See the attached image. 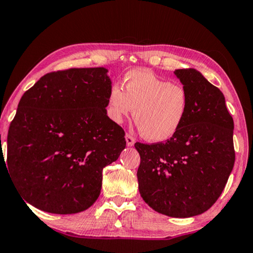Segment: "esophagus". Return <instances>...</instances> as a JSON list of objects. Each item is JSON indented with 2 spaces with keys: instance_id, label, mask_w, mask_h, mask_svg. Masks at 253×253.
<instances>
[{
  "instance_id": "34e87169",
  "label": "esophagus",
  "mask_w": 253,
  "mask_h": 253,
  "mask_svg": "<svg viewBox=\"0 0 253 253\" xmlns=\"http://www.w3.org/2000/svg\"><path fill=\"white\" fill-rule=\"evenodd\" d=\"M125 138H126V143H127L128 146H133L135 144V138L130 134H126Z\"/></svg>"
}]
</instances>
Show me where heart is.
<instances>
[{"label":"heart","mask_w":253,"mask_h":253,"mask_svg":"<svg viewBox=\"0 0 253 253\" xmlns=\"http://www.w3.org/2000/svg\"><path fill=\"white\" fill-rule=\"evenodd\" d=\"M134 107L135 123L143 137L161 143L173 137L182 127L189 95L181 83L134 70L124 78V91L118 85L111 86L107 115L112 122L120 124L133 114Z\"/></svg>","instance_id":"1"}]
</instances>
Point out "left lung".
Here are the masks:
<instances>
[{
	"label": "left lung",
	"instance_id": "left-lung-1",
	"mask_svg": "<svg viewBox=\"0 0 253 253\" xmlns=\"http://www.w3.org/2000/svg\"><path fill=\"white\" fill-rule=\"evenodd\" d=\"M189 95L182 127L166 143H135L142 198L155 211L186 218L203 214L225 188L235 161L233 118L218 87L194 69L175 70Z\"/></svg>",
	"mask_w": 253,
	"mask_h": 253
}]
</instances>
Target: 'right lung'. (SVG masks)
Returning <instances> with one entry per match:
<instances>
[{
	"label": "right lung",
	"instance_id": "right-lung-1",
	"mask_svg": "<svg viewBox=\"0 0 253 253\" xmlns=\"http://www.w3.org/2000/svg\"><path fill=\"white\" fill-rule=\"evenodd\" d=\"M107 72H51L23 93L7 133L6 166L30 205L75 214L98 199L103 168L126 147L125 131L107 116Z\"/></svg>",
	"mask_w": 253,
	"mask_h": 253
}]
</instances>
